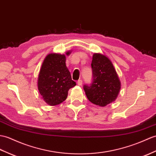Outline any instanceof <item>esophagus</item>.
Returning a JSON list of instances; mask_svg holds the SVG:
<instances>
[{
  "label": "esophagus",
  "mask_w": 156,
  "mask_h": 156,
  "mask_svg": "<svg viewBox=\"0 0 156 156\" xmlns=\"http://www.w3.org/2000/svg\"><path fill=\"white\" fill-rule=\"evenodd\" d=\"M77 84H78V85H79V86H81V85H82V80L81 79L78 80L77 81Z\"/></svg>",
  "instance_id": "34e87169"
}]
</instances>
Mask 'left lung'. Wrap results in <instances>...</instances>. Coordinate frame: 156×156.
<instances>
[{
  "label": "left lung",
  "instance_id": "1",
  "mask_svg": "<svg viewBox=\"0 0 156 156\" xmlns=\"http://www.w3.org/2000/svg\"><path fill=\"white\" fill-rule=\"evenodd\" d=\"M92 79L90 84H84L88 99L100 106L114 102L120 90V81L113 64L106 56L94 54L91 63Z\"/></svg>",
  "mask_w": 156,
  "mask_h": 156
}]
</instances>
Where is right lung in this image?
I'll return each mask as SVG.
<instances>
[{
	"instance_id": "add662e5",
	"label": "right lung",
	"mask_w": 156,
	"mask_h": 156,
	"mask_svg": "<svg viewBox=\"0 0 156 156\" xmlns=\"http://www.w3.org/2000/svg\"><path fill=\"white\" fill-rule=\"evenodd\" d=\"M75 85L66 66L65 55L48 54L43 62L38 80L39 92L46 104L56 106L64 102L68 90Z\"/></svg>"
}]
</instances>
